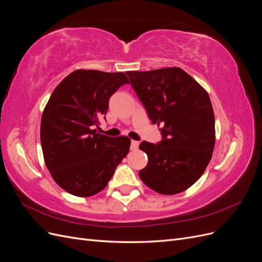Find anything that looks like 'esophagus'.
I'll return each mask as SVG.
<instances>
[{"label":"esophagus","mask_w":262,"mask_h":262,"mask_svg":"<svg viewBox=\"0 0 262 262\" xmlns=\"http://www.w3.org/2000/svg\"><path fill=\"white\" fill-rule=\"evenodd\" d=\"M139 144H140L139 141L132 140V141H131V148H132V149H137V148L139 147Z\"/></svg>","instance_id":"esophagus-1"}]
</instances>
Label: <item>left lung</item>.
I'll list each match as a JSON object with an SVG mask.
<instances>
[{"label":"left lung","mask_w":262,"mask_h":262,"mask_svg":"<svg viewBox=\"0 0 262 262\" xmlns=\"http://www.w3.org/2000/svg\"><path fill=\"white\" fill-rule=\"evenodd\" d=\"M126 75L163 140L141 142L148 157L139 171L144 184L161 194L185 191L209 165L215 144V119L208 92L180 68Z\"/></svg>","instance_id":"1"}]
</instances>
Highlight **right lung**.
I'll return each mask as SVG.
<instances>
[{
	"label": "right lung",
	"instance_id": "1",
	"mask_svg": "<svg viewBox=\"0 0 262 262\" xmlns=\"http://www.w3.org/2000/svg\"><path fill=\"white\" fill-rule=\"evenodd\" d=\"M124 73L76 70L57 87L41 117L40 141L47 168L69 193L91 196L105 189L128 154V137L110 138L95 129L109 98L128 84Z\"/></svg>",
	"mask_w": 262,
	"mask_h": 262
}]
</instances>
